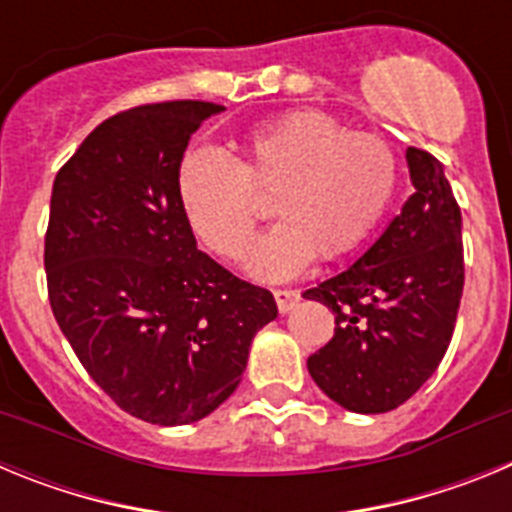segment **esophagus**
<instances>
[{"mask_svg":"<svg viewBox=\"0 0 512 512\" xmlns=\"http://www.w3.org/2000/svg\"><path fill=\"white\" fill-rule=\"evenodd\" d=\"M274 300H277L279 312H289L300 302V292L297 289H274Z\"/></svg>","mask_w":512,"mask_h":512,"instance_id":"esophagus-1","label":"esophagus"}]
</instances>
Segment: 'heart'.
<instances>
[{
	"instance_id": "obj_1",
	"label": "heart",
	"mask_w": 512,
	"mask_h": 512,
	"mask_svg": "<svg viewBox=\"0 0 512 512\" xmlns=\"http://www.w3.org/2000/svg\"><path fill=\"white\" fill-rule=\"evenodd\" d=\"M397 189V156L382 135L348 130L336 117L300 110L243 135L238 156L194 148L179 169L184 215L225 261L246 253L271 194L279 223L251 248L246 269L282 282L320 259H338L369 238Z\"/></svg>"
}]
</instances>
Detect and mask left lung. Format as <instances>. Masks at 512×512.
Instances as JSON below:
<instances>
[{"label":"left lung","mask_w":512,"mask_h":512,"mask_svg":"<svg viewBox=\"0 0 512 512\" xmlns=\"http://www.w3.org/2000/svg\"><path fill=\"white\" fill-rule=\"evenodd\" d=\"M415 192L369 251L307 300L336 312V333L307 359L320 390L354 413L400 408L441 364L464 289L461 210L436 156L408 148Z\"/></svg>","instance_id":"obj_1"}]
</instances>
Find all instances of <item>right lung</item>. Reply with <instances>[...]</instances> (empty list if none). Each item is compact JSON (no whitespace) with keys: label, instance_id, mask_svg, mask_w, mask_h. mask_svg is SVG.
Instances as JSON below:
<instances>
[{"label":"right lung","instance_id":"obj_1","mask_svg":"<svg viewBox=\"0 0 512 512\" xmlns=\"http://www.w3.org/2000/svg\"><path fill=\"white\" fill-rule=\"evenodd\" d=\"M223 107L176 99L99 122L58 169L45 230L48 300L89 377L133 418L184 425L241 382L269 289L197 248L179 197L182 156Z\"/></svg>","mask_w":512,"mask_h":512}]
</instances>
